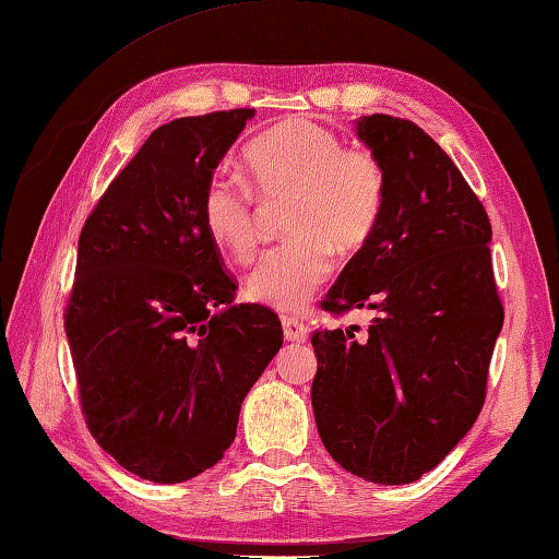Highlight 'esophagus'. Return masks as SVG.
<instances>
[{
    "label": "esophagus",
    "mask_w": 559,
    "mask_h": 559,
    "mask_svg": "<svg viewBox=\"0 0 559 559\" xmlns=\"http://www.w3.org/2000/svg\"><path fill=\"white\" fill-rule=\"evenodd\" d=\"M283 334H286V341H295V343H305L307 341V324H302L300 319L295 317H283Z\"/></svg>",
    "instance_id": "esophagus-1"
}]
</instances>
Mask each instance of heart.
<instances>
[{
    "label": "heart",
    "instance_id": "1",
    "mask_svg": "<svg viewBox=\"0 0 559 559\" xmlns=\"http://www.w3.org/2000/svg\"><path fill=\"white\" fill-rule=\"evenodd\" d=\"M247 183L266 204L288 201L283 233L247 278V298L278 312H302L334 271V252L348 257L370 242L384 211L382 163L365 148H343L331 129L283 120L245 148ZM204 230L221 252L247 261L257 249L252 193L216 173L201 194Z\"/></svg>",
    "mask_w": 559,
    "mask_h": 559
}]
</instances>
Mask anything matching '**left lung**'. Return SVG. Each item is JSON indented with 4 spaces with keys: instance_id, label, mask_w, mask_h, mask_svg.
Segmentation results:
<instances>
[{
    "instance_id": "8db88e82",
    "label": "left lung",
    "mask_w": 559,
    "mask_h": 559,
    "mask_svg": "<svg viewBox=\"0 0 559 559\" xmlns=\"http://www.w3.org/2000/svg\"><path fill=\"white\" fill-rule=\"evenodd\" d=\"M355 134L384 168V211L322 307L377 317L314 331L312 408L341 468L406 485L476 423L504 310L490 218L442 146L391 115L360 117Z\"/></svg>"
}]
</instances>
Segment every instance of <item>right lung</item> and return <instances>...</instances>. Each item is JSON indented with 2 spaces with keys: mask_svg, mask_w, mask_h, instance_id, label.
Wrapping results in <instances>:
<instances>
[{
  "mask_svg": "<svg viewBox=\"0 0 559 559\" xmlns=\"http://www.w3.org/2000/svg\"><path fill=\"white\" fill-rule=\"evenodd\" d=\"M252 117L158 127L79 237L64 329L81 408L96 442L144 480L182 483L218 463L283 346L278 314L233 302L237 286L201 221L204 187Z\"/></svg>",
  "mask_w": 559,
  "mask_h": 559,
  "instance_id": "obj_1",
  "label": "right lung"
}]
</instances>
